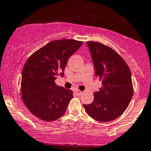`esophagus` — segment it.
<instances>
[{"mask_svg": "<svg viewBox=\"0 0 151 151\" xmlns=\"http://www.w3.org/2000/svg\"><path fill=\"white\" fill-rule=\"evenodd\" d=\"M75 92H76V94H77V95H81L83 94V91H80V90H78V89L75 90Z\"/></svg>", "mask_w": 151, "mask_h": 151, "instance_id": "obj_1", "label": "esophagus"}]
</instances>
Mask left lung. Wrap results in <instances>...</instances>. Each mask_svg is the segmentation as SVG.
Returning <instances> with one entry per match:
<instances>
[{"mask_svg": "<svg viewBox=\"0 0 151 151\" xmlns=\"http://www.w3.org/2000/svg\"><path fill=\"white\" fill-rule=\"evenodd\" d=\"M95 75L103 86L94 93V101L84 104L87 114L95 120L107 122L118 118L126 110L133 94L129 67L122 56L100 42H87Z\"/></svg>", "mask_w": 151, "mask_h": 151, "instance_id": "left-lung-1", "label": "left lung"}]
</instances>
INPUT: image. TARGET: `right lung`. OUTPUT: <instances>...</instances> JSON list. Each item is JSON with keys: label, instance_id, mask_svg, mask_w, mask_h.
<instances>
[{"label": "right lung", "instance_id": "obj_1", "mask_svg": "<svg viewBox=\"0 0 151 151\" xmlns=\"http://www.w3.org/2000/svg\"><path fill=\"white\" fill-rule=\"evenodd\" d=\"M83 42L60 39L47 43L29 56L24 65L21 93L29 112L46 122L57 120L65 112L73 98L71 89L56 86L55 80L64 76L70 56Z\"/></svg>", "mask_w": 151, "mask_h": 151}]
</instances>
